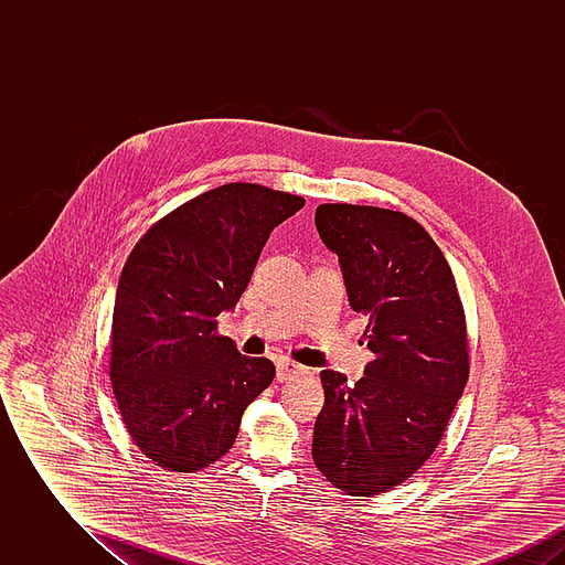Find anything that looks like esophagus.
Masks as SVG:
<instances>
[{
	"instance_id": "1",
	"label": "esophagus",
	"mask_w": 565,
	"mask_h": 565,
	"mask_svg": "<svg viewBox=\"0 0 565 565\" xmlns=\"http://www.w3.org/2000/svg\"><path fill=\"white\" fill-rule=\"evenodd\" d=\"M302 373H305V366L295 364V362H290V360H284V362L277 364V381H281V383H286V381H290V379H295V376L302 375Z\"/></svg>"
}]
</instances>
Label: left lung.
I'll return each instance as SVG.
<instances>
[{
    "mask_svg": "<svg viewBox=\"0 0 565 565\" xmlns=\"http://www.w3.org/2000/svg\"><path fill=\"white\" fill-rule=\"evenodd\" d=\"M316 228L339 256L375 360L353 387L320 373L311 454L337 489L373 498L413 477L447 430L470 373L466 313L447 258L417 220L323 203Z\"/></svg>",
    "mask_w": 565,
    "mask_h": 565,
    "instance_id": "obj_1",
    "label": "left lung"
}]
</instances>
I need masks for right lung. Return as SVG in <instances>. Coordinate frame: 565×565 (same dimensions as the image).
I'll return each instance as SVG.
<instances>
[{
    "mask_svg": "<svg viewBox=\"0 0 565 565\" xmlns=\"http://www.w3.org/2000/svg\"><path fill=\"white\" fill-rule=\"evenodd\" d=\"M305 199L260 184L207 190L135 243L111 318L109 379L139 451L171 472H199L233 447L243 411L275 376L242 355L217 316L242 298L270 231Z\"/></svg>",
    "mask_w": 565,
    "mask_h": 565,
    "instance_id": "obj_1",
    "label": "right lung"
}]
</instances>
